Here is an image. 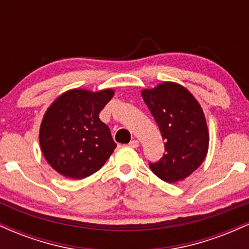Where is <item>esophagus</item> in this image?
Listing matches in <instances>:
<instances>
[{"mask_svg": "<svg viewBox=\"0 0 249 249\" xmlns=\"http://www.w3.org/2000/svg\"><path fill=\"white\" fill-rule=\"evenodd\" d=\"M128 146H131V147H133V148L138 147L139 146V142L137 141V139H133V141H131L130 142H128Z\"/></svg>", "mask_w": 249, "mask_h": 249, "instance_id": "1", "label": "esophagus"}]
</instances>
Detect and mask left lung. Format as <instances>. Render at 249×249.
Masks as SVG:
<instances>
[{"instance_id": "left-lung-1", "label": "left lung", "mask_w": 249, "mask_h": 249, "mask_svg": "<svg viewBox=\"0 0 249 249\" xmlns=\"http://www.w3.org/2000/svg\"><path fill=\"white\" fill-rule=\"evenodd\" d=\"M142 96L165 141L164 156L148 162L150 168L166 182L184 180L201 165L208 150L210 137L199 103L176 83L142 90Z\"/></svg>"}]
</instances>
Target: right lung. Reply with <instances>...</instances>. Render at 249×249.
Returning a JSON list of instances; mask_svg holds the SVG:
<instances>
[{
  "instance_id": "obj_1",
  "label": "right lung",
  "mask_w": 249,
  "mask_h": 249,
  "mask_svg": "<svg viewBox=\"0 0 249 249\" xmlns=\"http://www.w3.org/2000/svg\"><path fill=\"white\" fill-rule=\"evenodd\" d=\"M113 90L75 89L48 108L39 130V144L50 166L62 176L83 179L101 168L117 147L99 112Z\"/></svg>"
}]
</instances>
